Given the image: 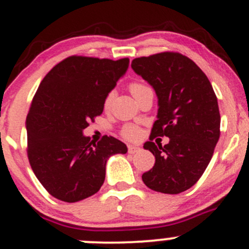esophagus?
Returning a JSON list of instances; mask_svg holds the SVG:
<instances>
[{"mask_svg":"<svg viewBox=\"0 0 249 249\" xmlns=\"http://www.w3.org/2000/svg\"><path fill=\"white\" fill-rule=\"evenodd\" d=\"M141 149L138 148V146H136V145H129V148H127V151H129L130 154H135V153H137V151H140Z\"/></svg>","mask_w":249,"mask_h":249,"instance_id":"obj_1","label":"esophagus"}]
</instances>
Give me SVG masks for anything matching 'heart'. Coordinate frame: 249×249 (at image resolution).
Wrapping results in <instances>:
<instances>
[{"label": "heart", "instance_id": "obj_1", "mask_svg": "<svg viewBox=\"0 0 249 249\" xmlns=\"http://www.w3.org/2000/svg\"><path fill=\"white\" fill-rule=\"evenodd\" d=\"M146 89H149V87L148 86L143 85V83L132 82L131 85H130V90H131L133 96H137L138 94H141L142 91H144ZM113 98H114V93L113 91H109V93L107 94L106 98H105V101H104L105 109L109 108L112 101H113ZM122 135L124 136L125 138H127V140H135V138H137L138 135H140V130H138V127H136L135 125H126V126H124V129H123Z\"/></svg>", "mask_w": 249, "mask_h": 249}]
</instances>
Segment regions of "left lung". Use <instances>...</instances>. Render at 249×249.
Masks as SVG:
<instances>
[{
  "instance_id": "left-lung-1",
  "label": "left lung",
  "mask_w": 249,
  "mask_h": 249,
  "mask_svg": "<svg viewBox=\"0 0 249 249\" xmlns=\"http://www.w3.org/2000/svg\"><path fill=\"white\" fill-rule=\"evenodd\" d=\"M131 68L159 99L158 120L143 145L155 156V164L142 175L143 182L156 192H184L203 175L219 140L221 116L213 86L192 59L178 52L135 58ZM163 135L168 145L152 142Z\"/></svg>"
}]
</instances>
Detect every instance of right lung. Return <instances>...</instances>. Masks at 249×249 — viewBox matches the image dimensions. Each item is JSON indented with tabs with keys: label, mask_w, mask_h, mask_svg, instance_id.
<instances>
[{
	"label": "right lung",
	"mask_w": 249,
	"mask_h": 249,
	"mask_svg": "<svg viewBox=\"0 0 249 249\" xmlns=\"http://www.w3.org/2000/svg\"><path fill=\"white\" fill-rule=\"evenodd\" d=\"M129 62L70 56L39 85L26 118L27 156L52 197L67 203L90 197L103 186L109 156L126 154V145L112 136L95 143L82 132L103 113L105 98Z\"/></svg>",
	"instance_id": "obj_1"
}]
</instances>
